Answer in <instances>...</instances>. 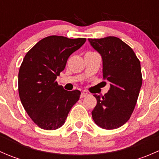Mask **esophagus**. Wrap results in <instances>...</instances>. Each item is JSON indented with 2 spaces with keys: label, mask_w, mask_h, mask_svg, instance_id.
<instances>
[{
  "label": "esophagus",
  "mask_w": 159,
  "mask_h": 159,
  "mask_svg": "<svg viewBox=\"0 0 159 159\" xmlns=\"http://www.w3.org/2000/svg\"><path fill=\"white\" fill-rule=\"evenodd\" d=\"M88 93H85V92H81V98H84V97H86V96L88 95Z\"/></svg>",
  "instance_id": "1"
}]
</instances>
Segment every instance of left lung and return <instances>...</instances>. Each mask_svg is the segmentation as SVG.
Returning a JSON list of instances; mask_svg holds the SVG:
<instances>
[{
    "label": "left lung",
    "mask_w": 159,
    "mask_h": 159,
    "mask_svg": "<svg viewBox=\"0 0 159 159\" xmlns=\"http://www.w3.org/2000/svg\"><path fill=\"white\" fill-rule=\"evenodd\" d=\"M102 57L103 79L110 89L101 98L94 94L97 105L91 111L94 123L102 129H118L129 120L142 84L140 61L133 50L116 37L89 39Z\"/></svg>",
    "instance_id": "8db88e82"
}]
</instances>
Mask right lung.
<instances>
[{"label":"right lung","instance_id":"right-lung-1","mask_svg":"<svg viewBox=\"0 0 159 159\" xmlns=\"http://www.w3.org/2000/svg\"><path fill=\"white\" fill-rule=\"evenodd\" d=\"M85 38L63 36L43 38L28 51L18 73V91L24 108L41 129L55 130L65 122L81 91H68L56 81L70 54Z\"/></svg>","mask_w":159,"mask_h":159}]
</instances>
